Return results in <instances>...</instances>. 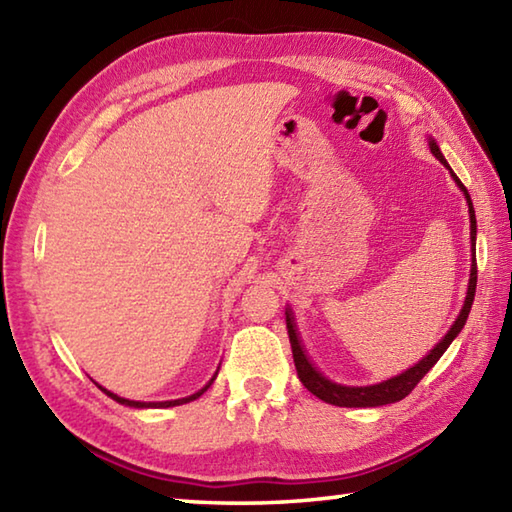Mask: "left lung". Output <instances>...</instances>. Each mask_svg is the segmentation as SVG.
<instances>
[{
  "label": "left lung",
  "mask_w": 512,
  "mask_h": 512,
  "mask_svg": "<svg viewBox=\"0 0 512 512\" xmlns=\"http://www.w3.org/2000/svg\"><path fill=\"white\" fill-rule=\"evenodd\" d=\"M427 143H429L431 154L436 156L442 162V165L449 169L451 178L455 180V184H458L460 191L464 193L466 204H469L473 259H471V277H469V288H466L464 306L458 314V319L453 321L449 332L442 336L438 345H433V350L424 354L418 363H413L411 367H407L405 372H400V374L391 376L387 380H380V383H374V385H341V383H334V380H330V378H325L319 372V369L310 363V358L306 356V350H303V345L299 341V334L295 330V323H292L290 308H286V328H288V339H290V347H292V358H295L297 376L303 383V387L310 391V394L321 398L323 402H328V405H336V407H383V405H391V402H398L405 396H409L411 389L420 383L424 374H427L429 369L440 361V356L447 352V347L455 341V336L462 332V328L466 325V319H469V312H471L473 299H475V286H477V264H475L477 220H475V209H473L469 191H466V187L460 182V178L455 176L453 169L449 167V162H447V158L442 156V151H440L436 140L429 136Z\"/></svg>",
  "instance_id": "left-lung-1"
}]
</instances>
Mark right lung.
<instances>
[{
	"mask_svg": "<svg viewBox=\"0 0 512 512\" xmlns=\"http://www.w3.org/2000/svg\"><path fill=\"white\" fill-rule=\"evenodd\" d=\"M217 372H220V367L215 369V374L211 376V380L209 383H206L202 389H198L195 391V394H191V396H184V398H176V400H156V402H145V400H129V398H121L118 394H114V391H110V389H105V387H101L99 383V389L103 391L105 396H110L112 400H116L118 405H125V407H134V409H167V407H178V405H184V402H191V400H195V398H200L206 389H209L211 385H213V380L217 378Z\"/></svg>",
	"mask_w": 512,
	"mask_h": 512,
	"instance_id": "obj_1",
	"label": "right lung"
}]
</instances>
